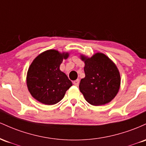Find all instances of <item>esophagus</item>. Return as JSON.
Instances as JSON below:
<instances>
[{
	"label": "esophagus",
	"mask_w": 146,
	"mask_h": 146,
	"mask_svg": "<svg viewBox=\"0 0 146 146\" xmlns=\"http://www.w3.org/2000/svg\"><path fill=\"white\" fill-rule=\"evenodd\" d=\"M79 82H80L79 79H76L73 82V83H74V85L75 86H78V85H79Z\"/></svg>",
	"instance_id": "34e87169"
}]
</instances>
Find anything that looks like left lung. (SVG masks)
I'll list each match as a JSON object with an SVG mask.
<instances>
[{"label":"left lung","instance_id":"left-lung-1","mask_svg":"<svg viewBox=\"0 0 146 146\" xmlns=\"http://www.w3.org/2000/svg\"><path fill=\"white\" fill-rule=\"evenodd\" d=\"M81 58L85 63L86 76L81 80L79 90L85 99L95 106L108 104L120 88L117 67L107 56L99 52L90 58L81 55Z\"/></svg>","mask_w":146,"mask_h":146}]
</instances>
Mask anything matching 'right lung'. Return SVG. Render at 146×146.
I'll use <instances>...</instances> for the list:
<instances>
[{"instance_id":"1","label":"right lung","mask_w":146,"mask_h":146,"mask_svg":"<svg viewBox=\"0 0 146 146\" xmlns=\"http://www.w3.org/2000/svg\"><path fill=\"white\" fill-rule=\"evenodd\" d=\"M68 56V53L50 50L34 58L27 71V86L38 101L48 106L57 104L72 86L67 75L60 70L63 60Z\"/></svg>"}]
</instances>
